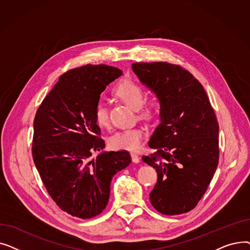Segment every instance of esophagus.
<instances>
[{
  "mask_svg": "<svg viewBox=\"0 0 250 250\" xmlns=\"http://www.w3.org/2000/svg\"><path fill=\"white\" fill-rule=\"evenodd\" d=\"M130 156H132V160L134 163H139L140 162V156L136 153H130Z\"/></svg>",
  "mask_w": 250,
  "mask_h": 250,
  "instance_id": "1",
  "label": "esophagus"
}]
</instances>
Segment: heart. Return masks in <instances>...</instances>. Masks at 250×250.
Returning a JSON list of instances; mask_svg holds the SVG:
<instances>
[{"label": "heart", "instance_id": "1", "mask_svg": "<svg viewBox=\"0 0 250 250\" xmlns=\"http://www.w3.org/2000/svg\"><path fill=\"white\" fill-rule=\"evenodd\" d=\"M113 94L124 101L128 106L137 109L139 117L145 121H152L158 114L159 102L155 98L145 100V90L137 82L125 79L118 83L114 89ZM95 123L105 127L108 125V111L101 102L97 103L93 109ZM145 138V130L143 127H133L116 132L108 139V146L112 150L137 151Z\"/></svg>", "mask_w": 250, "mask_h": 250}]
</instances>
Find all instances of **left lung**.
<instances>
[{"label":"left lung","instance_id":"1","mask_svg":"<svg viewBox=\"0 0 250 250\" xmlns=\"http://www.w3.org/2000/svg\"><path fill=\"white\" fill-rule=\"evenodd\" d=\"M134 73L160 103V124L143 161L158 179L150 192L163 215L188 213L203 198L219 163V124L202 84L180 65L135 62Z\"/></svg>","mask_w":250,"mask_h":250}]
</instances>
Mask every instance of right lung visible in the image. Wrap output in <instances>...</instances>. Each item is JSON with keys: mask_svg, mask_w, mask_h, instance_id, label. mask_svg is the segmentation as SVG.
Returning a JSON list of instances; mask_svg holds the SVG:
<instances>
[{"mask_svg": "<svg viewBox=\"0 0 250 250\" xmlns=\"http://www.w3.org/2000/svg\"><path fill=\"white\" fill-rule=\"evenodd\" d=\"M123 75L106 64H86L62 74L38 107L32 157L51 199L73 217L90 219L106 208L115 173L132 162L127 151L105 148L93 109L106 86Z\"/></svg>", "mask_w": 250, "mask_h": 250, "instance_id": "1", "label": "right lung"}]
</instances>
